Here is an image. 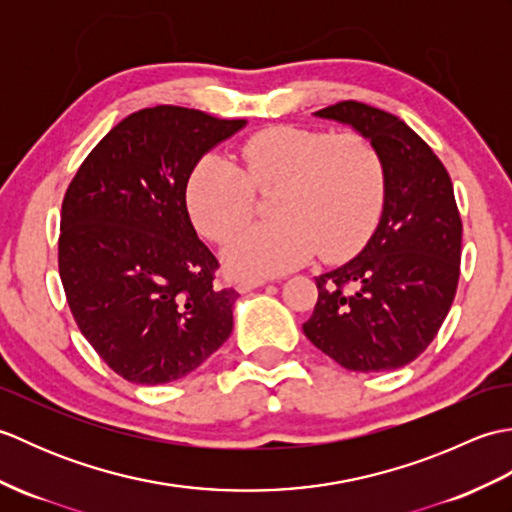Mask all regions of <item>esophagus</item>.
<instances>
[{
  "label": "esophagus",
  "mask_w": 512,
  "mask_h": 512,
  "mask_svg": "<svg viewBox=\"0 0 512 512\" xmlns=\"http://www.w3.org/2000/svg\"><path fill=\"white\" fill-rule=\"evenodd\" d=\"M266 284H268V279H262V277L239 279V281H237V290H239V292H250V290H255V288H259V286H266Z\"/></svg>",
  "instance_id": "obj_1"
}]
</instances>
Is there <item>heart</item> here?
I'll return each instance as SVG.
<instances>
[{"label":"heart","mask_w":512,"mask_h":512,"mask_svg":"<svg viewBox=\"0 0 512 512\" xmlns=\"http://www.w3.org/2000/svg\"><path fill=\"white\" fill-rule=\"evenodd\" d=\"M242 167L202 156L184 187L198 231L222 244L255 213L257 195L275 191V222L250 226L226 248L237 275H279L354 255L372 235L385 204V165L369 138L306 127H268L239 147Z\"/></svg>","instance_id":"b5f03b06"}]
</instances>
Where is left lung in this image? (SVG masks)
Here are the masks:
<instances>
[{
    "mask_svg": "<svg viewBox=\"0 0 512 512\" xmlns=\"http://www.w3.org/2000/svg\"><path fill=\"white\" fill-rule=\"evenodd\" d=\"M317 116L372 140L387 187L367 246L317 277L319 299L303 332L352 372L405 367L436 339L458 290L462 220L449 171L394 114L341 101Z\"/></svg>",
    "mask_w": 512,
    "mask_h": 512,
    "instance_id": "8db88e82",
    "label": "left lung"
}]
</instances>
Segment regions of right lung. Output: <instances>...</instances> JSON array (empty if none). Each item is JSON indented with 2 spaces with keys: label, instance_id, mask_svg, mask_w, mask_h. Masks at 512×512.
<instances>
[{
  "label": "right lung",
  "instance_id": "obj_1",
  "mask_svg": "<svg viewBox=\"0 0 512 512\" xmlns=\"http://www.w3.org/2000/svg\"><path fill=\"white\" fill-rule=\"evenodd\" d=\"M156 105L118 123L76 171L61 206L59 275L81 334L136 385L193 372L233 330L235 288L193 228L184 198L206 151L242 129Z\"/></svg>",
  "mask_w": 512,
  "mask_h": 512
}]
</instances>
